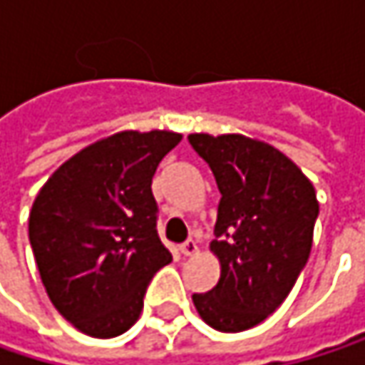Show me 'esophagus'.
Returning <instances> with one entry per match:
<instances>
[{"mask_svg":"<svg viewBox=\"0 0 365 365\" xmlns=\"http://www.w3.org/2000/svg\"><path fill=\"white\" fill-rule=\"evenodd\" d=\"M180 252H182L183 255H196L198 254V245H196V241H194V239H187L182 247H180Z\"/></svg>","mask_w":365,"mask_h":365,"instance_id":"esophagus-1","label":"esophagus"}]
</instances>
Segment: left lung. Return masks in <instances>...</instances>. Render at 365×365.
<instances>
[{
	"mask_svg": "<svg viewBox=\"0 0 365 365\" xmlns=\"http://www.w3.org/2000/svg\"><path fill=\"white\" fill-rule=\"evenodd\" d=\"M220 187L215 239L220 281L192 302L220 331H243L272 315L313 247L319 202L309 178L277 148L245 135H187Z\"/></svg>",
	"mask_w": 365,
	"mask_h": 365,
	"instance_id": "left-lung-1",
	"label": "left lung"
}]
</instances>
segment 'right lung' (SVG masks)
I'll return each mask as SVG.
<instances>
[{"label": "right lung", "instance_id": "obj_1", "mask_svg": "<svg viewBox=\"0 0 365 365\" xmlns=\"http://www.w3.org/2000/svg\"><path fill=\"white\" fill-rule=\"evenodd\" d=\"M180 141L173 130L115 133L63 163L34 200L29 241L46 294L88 336L130 328L148 283L173 259L156 230L152 178Z\"/></svg>", "mask_w": 365, "mask_h": 365}]
</instances>
